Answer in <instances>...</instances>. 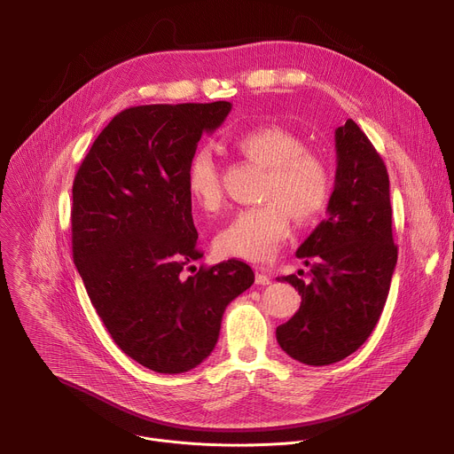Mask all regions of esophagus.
<instances>
[{
  "mask_svg": "<svg viewBox=\"0 0 454 454\" xmlns=\"http://www.w3.org/2000/svg\"><path fill=\"white\" fill-rule=\"evenodd\" d=\"M254 277H256V284H261V286H270L271 284V273L264 266L254 268Z\"/></svg>",
  "mask_w": 454,
  "mask_h": 454,
  "instance_id": "obj_1",
  "label": "esophagus"
}]
</instances>
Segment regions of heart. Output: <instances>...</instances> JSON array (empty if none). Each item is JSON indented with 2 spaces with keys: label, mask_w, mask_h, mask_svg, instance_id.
Listing matches in <instances>:
<instances>
[{
  "label": "heart",
  "mask_w": 454,
  "mask_h": 454,
  "mask_svg": "<svg viewBox=\"0 0 454 454\" xmlns=\"http://www.w3.org/2000/svg\"><path fill=\"white\" fill-rule=\"evenodd\" d=\"M230 147L246 161L266 168L261 201L237 212L217 233L215 249L224 256L264 262L289 233V219L310 223L325 210L333 177L327 161L305 149V142L280 125H261L230 137ZM186 192L207 212L223 203L219 167L208 149H198L186 165Z\"/></svg>",
  "instance_id": "b5f03b06"
}]
</instances>
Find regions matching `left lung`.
Here are the masks:
<instances>
[{
  "label": "left lung",
  "mask_w": 454,
  "mask_h": 454,
  "mask_svg": "<svg viewBox=\"0 0 454 454\" xmlns=\"http://www.w3.org/2000/svg\"><path fill=\"white\" fill-rule=\"evenodd\" d=\"M336 179L327 219L298 247L309 280L280 277L301 296L277 329L293 359L325 366L354 354L372 334L397 264L386 165L354 120L334 133Z\"/></svg>",
  "instance_id": "8db88e82"
}]
</instances>
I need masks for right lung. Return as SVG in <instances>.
Returning <instances> with one entry per match:
<instances>
[{
	"label": "right lung",
	"instance_id": "add662e5",
	"mask_svg": "<svg viewBox=\"0 0 454 454\" xmlns=\"http://www.w3.org/2000/svg\"><path fill=\"white\" fill-rule=\"evenodd\" d=\"M231 104H154L118 113L74 181V262L114 343L158 373H183L215 348L223 314L254 282L226 261L184 277L198 261L186 165Z\"/></svg>",
	"mask_w": 454,
	"mask_h": 454
}]
</instances>
